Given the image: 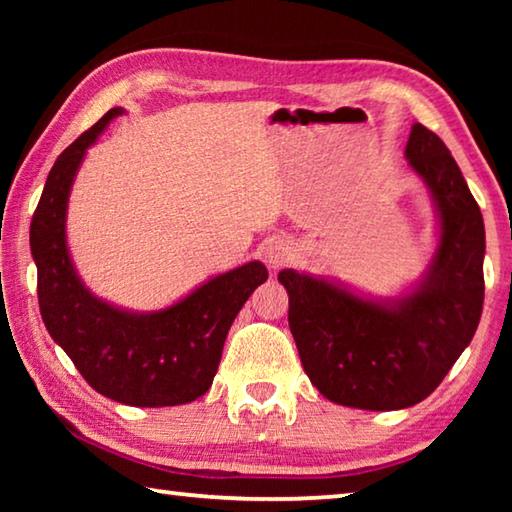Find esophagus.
Listing matches in <instances>:
<instances>
[{
	"instance_id": "34e87169",
	"label": "esophagus",
	"mask_w": 512,
	"mask_h": 512,
	"mask_svg": "<svg viewBox=\"0 0 512 512\" xmlns=\"http://www.w3.org/2000/svg\"><path fill=\"white\" fill-rule=\"evenodd\" d=\"M293 257H296V248H293V244H291L289 239L273 237V239L266 241L264 259H266V264L271 266V268H280L284 264H289Z\"/></svg>"
}]
</instances>
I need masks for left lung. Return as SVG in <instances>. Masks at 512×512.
Returning <instances> with one entry per match:
<instances>
[{"mask_svg":"<svg viewBox=\"0 0 512 512\" xmlns=\"http://www.w3.org/2000/svg\"><path fill=\"white\" fill-rule=\"evenodd\" d=\"M406 160L427 185L438 246L427 271L395 298L284 268L289 327L311 384L329 402L397 411L436 391L470 345L483 309L485 228L479 205L436 133L411 126Z\"/></svg>","mask_w":512,"mask_h":512,"instance_id":"obj_1","label":"left lung"}]
</instances>
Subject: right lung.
<instances>
[{
	"label": "right lung",
	"mask_w": 512,
	"mask_h": 512,
	"mask_svg": "<svg viewBox=\"0 0 512 512\" xmlns=\"http://www.w3.org/2000/svg\"><path fill=\"white\" fill-rule=\"evenodd\" d=\"M121 112L108 110L49 171L29 237L40 314L94 391L128 406H178L212 386L232 320L268 271L246 262L158 311L117 307L85 287L67 248V203L85 153Z\"/></svg>",
	"instance_id": "right-lung-1"
}]
</instances>
